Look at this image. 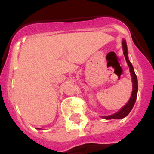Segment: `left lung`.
<instances>
[{
	"label": "left lung",
	"instance_id": "8db88e82",
	"mask_svg": "<svg viewBox=\"0 0 154 154\" xmlns=\"http://www.w3.org/2000/svg\"><path fill=\"white\" fill-rule=\"evenodd\" d=\"M123 45V55L125 56V59H126V62H127L129 68H130V74L132 76V80H133V92H132L131 97H130V100L126 103V105L124 107L121 109L119 112H116L115 114H112L111 116H103V118L106 119H123V118L126 117L128 114L130 113V111L133 109V106L135 104L136 99H137V91H138V82H137V75L135 74L134 69H133V65H132L131 62L128 59V51H127V45H126V42L125 40H123L122 42Z\"/></svg>",
	"mask_w": 154,
	"mask_h": 154
}]
</instances>
